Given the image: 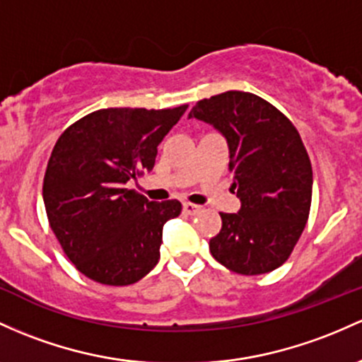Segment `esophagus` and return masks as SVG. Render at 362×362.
Instances as JSON below:
<instances>
[{
    "mask_svg": "<svg viewBox=\"0 0 362 362\" xmlns=\"http://www.w3.org/2000/svg\"><path fill=\"white\" fill-rule=\"evenodd\" d=\"M199 211H201V206L192 204V202H184V213L197 214Z\"/></svg>",
    "mask_w": 362,
    "mask_h": 362,
    "instance_id": "obj_1",
    "label": "esophagus"
}]
</instances>
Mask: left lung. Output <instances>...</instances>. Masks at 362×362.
<instances>
[{"label": "left lung", "instance_id": "obj_1", "mask_svg": "<svg viewBox=\"0 0 362 362\" xmlns=\"http://www.w3.org/2000/svg\"><path fill=\"white\" fill-rule=\"evenodd\" d=\"M189 118L226 139L237 213H220L213 257L240 275H263L288 259L309 216L313 170L292 122L263 98L242 90L197 101Z\"/></svg>", "mask_w": 362, "mask_h": 362}]
</instances>
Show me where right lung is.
Returning <instances> with one entry per match:
<instances>
[{
    "instance_id": "add662e5",
    "label": "right lung",
    "mask_w": 362,
    "mask_h": 362,
    "mask_svg": "<svg viewBox=\"0 0 362 362\" xmlns=\"http://www.w3.org/2000/svg\"><path fill=\"white\" fill-rule=\"evenodd\" d=\"M185 110H98L59 136L42 199L51 230L82 275L122 287L158 264L163 225L182 204L149 201L125 185L153 170L158 146Z\"/></svg>"
}]
</instances>
